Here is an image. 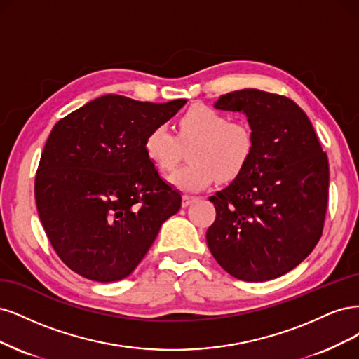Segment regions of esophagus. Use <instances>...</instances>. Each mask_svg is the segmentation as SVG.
Instances as JSON below:
<instances>
[{"mask_svg": "<svg viewBox=\"0 0 359 359\" xmlns=\"http://www.w3.org/2000/svg\"><path fill=\"white\" fill-rule=\"evenodd\" d=\"M194 200H195V196H191V195H183V196H182V205H183V207H188Z\"/></svg>", "mask_w": 359, "mask_h": 359, "instance_id": "1", "label": "esophagus"}]
</instances>
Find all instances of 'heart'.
Here are the masks:
<instances>
[{"mask_svg":"<svg viewBox=\"0 0 359 359\" xmlns=\"http://www.w3.org/2000/svg\"><path fill=\"white\" fill-rule=\"evenodd\" d=\"M177 137L159 125L150 130L143 150L159 171H172L189 147L191 163L171 175L172 187L198 192L217 180L228 183L246 168L255 149V137L246 123L231 122L228 114L205 104H195L176 122Z\"/></svg>","mask_w":359,"mask_h":359,"instance_id":"1","label":"heart"}]
</instances>
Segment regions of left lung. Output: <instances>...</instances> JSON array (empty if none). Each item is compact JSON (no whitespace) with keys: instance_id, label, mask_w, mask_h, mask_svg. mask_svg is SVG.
<instances>
[{"instance_id":"1","label":"left lung","mask_w":359,"mask_h":359,"mask_svg":"<svg viewBox=\"0 0 359 359\" xmlns=\"http://www.w3.org/2000/svg\"><path fill=\"white\" fill-rule=\"evenodd\" d=\"M246 114L255 149L246 168L210 196L216 219L207 246L245 282L291 271L315 249L328 204L330 167L307 114L283 95L241 89L215 102Z\"/></svg>"}]
</instances>
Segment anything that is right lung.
I'll return each instance as SVG.
<instances>
[{
    "label": "right lung",
    "instance_id": "obj_1",
    "mask_svg": "<svg viewBox=\"0 0 359 359\" xmlns=\"http://www.w3.org/2000/svg\"><path fill=\"white\" fill-rule=\"evenodd\" d=\"M187 104L104 95L56 122L36 176L40 221L68 269L95 282L130 276L182 205L143 150Z\"/></svg>",
    "mask_w": 359,
    "mask_h": 359
}]
</instances>
